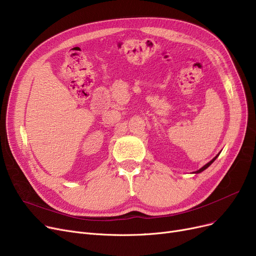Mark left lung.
<instances>
[{
	"mask_svg": "<svg viewBox=\"0 0 256 256\" xmlns=\"http://www.w3.org/2000/svg\"><path fill=\"white\" fill-rule=\"evenodd\" d=\"M218 156H214V158L210 160V162H208V164H206V165H204L202 168H200L199 170H197V171H195V172H193V173H200V172H202V171H204V170H206V168H208V166H210V164L214 162V160H216Z\"/></svg>",
	"mask_w": 256,
	"mask_h": 256,
	"instance_id": "obj_1",
	"label": "left lung"
}]
</instances>
